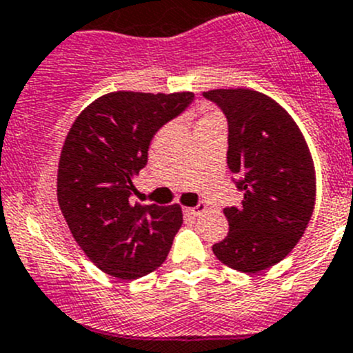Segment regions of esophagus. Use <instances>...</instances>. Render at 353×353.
Masks as SVG:
<instances>
[{
	"label": "esophagus",
	"mask_w": 353,
	"mask_h": 353,
	"mask_svg": "<svg viewBox=\"0 0 353 353\" xmlns=\"http://www.w3.org/2000/svg\"><path fill=\"white\" fill-rule=\"evenodd\" d=\"M204 211H205V204H199L197 208H187V209H185V214L192 216V218H197V216L201 214V212H204Z\"/></svg>",
	"instance_id": "esophagus-1"
}]
</instances>
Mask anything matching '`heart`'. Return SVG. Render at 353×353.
<instances>
[{"label": "heart", "instance_id": "b5f03b06", "mask_svg": "<svg viewBox=\"0 0 353 353\" xmlns=\"http://www.w3.org/2000/svg\"><path fill=\"white\" fill-rule=\"evenodd\" d=\"M218 118L219 117L216 113H211V111H204V113H202L201 117H199V120L195 121V128L202 127V125L209 123V121H212V120H218Z\"/></svg>", "mask_w": 353, "mask_h": 353}]
</instances>
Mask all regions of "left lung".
<instances>
[{
	"instance_id": "1",
	"label": "left lung",
	"mask_w": 353,
	"mask_h": 353,
	"mask_svg": "<svg viewBox=\"0 0 353 353\" xmlns=\"http://www.w3.org/2000/svg\"><path fill=\"white\" fill-rule=\"evenodd\" d=\"M228 120L230 172L242 204L225 208L230 232L214 256L242 273L283 261L305 232L316 204V170L299 125L285 108L252 89L204 92Z\"/></svg>"
}]
</instances>
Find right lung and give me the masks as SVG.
Listing matches in <instances>:
<instances>
[{"instance_id":"1","label":"right lung","mask_w":353,"mask_h":353,"mask_svg":"<svg viewBox=\"0 0 353 353\" xmlns=\"http://www.w3.org/2000/svg\"><path fill=\"white\" fill-rule=\"evenodd\" d=\"M192 99V92L117 90L92 101L66 134L57 176L59 209L83 254L110 276H145L172 249L181 208L132 204V180L148 163L156 132Z\"/></svg>"}]
</instances>
